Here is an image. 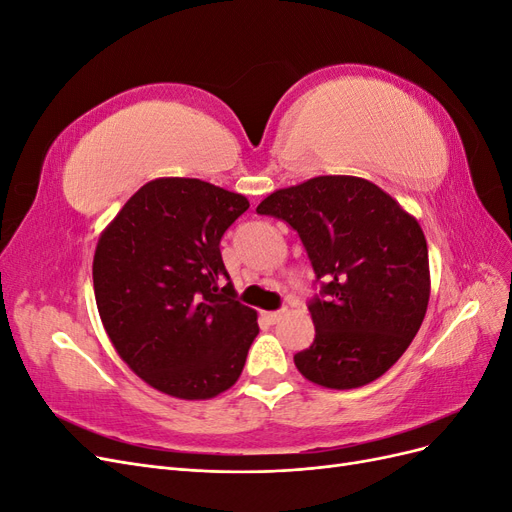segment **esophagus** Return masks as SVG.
Segmentation results:
<instances>
[{
  "label": "esophagus",
  "mask_w": 512,
  "mask_h": 512,
  "mask_svg": "<svg viewBox=\"0 0 512 512\" xmlns=\"http://www.w3.org/2000/svg\"><path fill=\"white\" fill-rule=\"evenodd\" d=\"M284 316V312L280 309V312H262V318H265L267 322H271V324H275L277 320H280Z\"/></svg>",
  "instance_id": "obj_1"
}]
</instances>
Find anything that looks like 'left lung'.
I'll return each mask as SVG.
<instances>
[{"mask_svg":"<svg viewBox=\"0 0 512 512\" xmlns=\"http://www.w3.org/2000/svg\"><path fill=\"white\" fill-rule=\"evenodd\" d=\"M256 213L297 232L320 286L307 303L316 337L294 354L297 369L339 391L380 378L427 312L429 256L418 222L378 185L346 175L277 190Z\"/></svg>","mask_w":512,"mask_h":512,"instance_id":"8db88e82","label":"left lung"}]
</instances>
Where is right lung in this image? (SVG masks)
I'll use <instances>...</instances> for the list:
<instances>
[{
  "label": "right lung",
  "instance_id": "obj_1",
  "mask_svg": "<svg viewBox=\"0 0 512 512\" xmlns=\"http://www.w3.org/2000/svg\"><path fill=\"white\" fill-rule=\"evenodd\" d=\"M247 198L200 179L145 183L96 247L104 329L138 378L179 399H209L241 376L258 335L237 301L220 241Z\"/></svg>",
  "mask_w": 512,
  "mask_h": 512
}]
</instances>
